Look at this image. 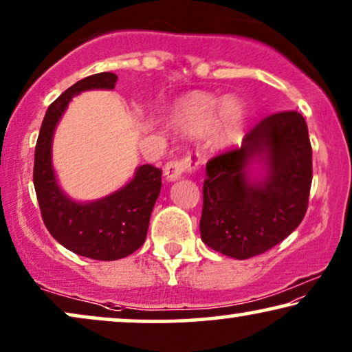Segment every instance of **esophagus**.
<instances>
[{"mask_svg": "<svg viewBox=\"0 0 352 352\" xmlns=\"http://www.w3.org/2000/svg\"><path fill=\"white\" fill-rule=\"evenodd\" d=\"M199 163H200L199 153H197V155H186V157L179 158V160L168 162L163 173H165V177L168 181H177V179H181L184 173L194 171L195 168L199 166Z\"/></svg>", "mask_w": 352, "mask_h": 352, "instance_id": "34e87169", "label": "esophagus"}]
</instances>
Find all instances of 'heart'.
Listing matches in <instances>:
<instances>
[{"label":"heart","instance_id":"1","mask_svg":"<svg viewBox=\"0 0 352 352\" xmlns=\"http://www.w3.org/2000/svg\"><path fill=\"white\" fill-rule=\"evenodd\" d=\"M247 107L237 98H219L210 93H190L177 99L171 109V123L184 134H208L214 147H229L242 138Z\"/></svg>","mask_w":352,"mask_h":352}]
</instances>
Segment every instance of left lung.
Segmentation results:
<instances>
[{
  "mask_svg": "<svg viewBox=\"0 0 352 352\" xmlns=\"http://www.w3.org/2000/svg\"><path fill=\"white\" fill-rule=\"evenodd\" d=\"M311 182L312 148L302 115H269L239 148L206 163L201 240L235 259L267 252L305 218Z\"/></svg>",
  "mask_w": 352,
  "mask_h": 352,
  "instance_id": "1",
  "label": "left lung"
}]
</instances>
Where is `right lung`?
I'll return each mask as SVG.
<instances>
[{
    "mask_svg": "<svg viewBox=\"0 0 352 352\" xmlns=\"http://www.w3.org/2000/svg\"><path fill=\"white\" fill-rule=\"evenodd\" d=\"M117 75L102 72L76 81L46 110L35 147L33 184L47 230L60 245L80 256L115 261L146 242L153 205L160 195L162 170L136 168L131 181L102 199L76 201L60 189L52 166V138L72 99L83 91L113 89Z\"/></svg>",
    "mask_w": 352,
    "mask_h": 352,
    "instance_id": "obj_1",
    "label": "right lung"
}]
</instances>
